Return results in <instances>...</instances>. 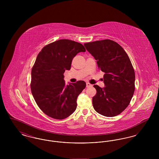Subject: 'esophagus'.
Here are the masks:
<instances>
[{
	"instance_id": "esophagus-1",
	"label": "esophagus",
	"mask_w": 159,
	"mask_h": 159,
	"mask_svg": "<svg viewBox=\"0 0 159 159\" xmlns=\"http://www.w3.org/2000/svg\"><path fill=\"white\" fill-rule=\"evenodd\" d=\"M91 86H92V85L90 84L89 83H86V87L87 88H88V87H91Z\"/></svg>"
}]
</instances>
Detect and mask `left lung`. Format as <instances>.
<instances>
[{"label":"left lung","instance_id":"obj_1","mask_svg":"<svg viewBox=\"0 0 159 159\" xmlns=\"http://www.w3.org/2000/svg\"><path fill=\"white\" fill-rule=\"evenodd\" d=\"M97 60L99 70L104 72L105 87L95 84L92 98L95 110L106 117H114L129 106L135 91V75L128 54L113 40L105 39L84 44Z\"/></svg>","mask_w":159,"mask_h":159}]
</instances>
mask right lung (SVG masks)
<instances>
[{"mask_svg":"<svg viewBox=\"0 0 159 159\" xmlns=\"http://www.w3.org/2000/svg\"><path fill=\"white\" fill-rule=\"evenodd\" d=\"M82 44L61 39L44 46L31 69V91L40 109L55 119H64L73 113L77 98L86 87L83 80L66 85L64 73L71 68L73 58L85 52Z\"/></svg>","mask_w":159,"mask_h":159,"instance_id":"add662e5","label":"right lung"}]
</instances>
